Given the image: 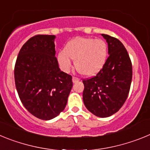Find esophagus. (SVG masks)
Here are the masks:
<instances>
[{"instance_id":"34e87169","label":"esophagus","mask_w":150,"mask_h":150,"mask_svg":"<svg viewBox=\"0 0 150 150\" xmlns=\"http://www.w3.org/2000/svg\"><path fill=\"white\" fill-rule=\"evenodd\" d=\"M72 81L74 83H77V82L79 81V78H76V77H73Z\"/></svg>"}]
</instances>
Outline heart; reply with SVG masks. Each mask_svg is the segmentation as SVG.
Instances as JSON below:
<instances>
[{"mask_svg": "<svg viewBox=\"0 0 150 150\" xmlns=\"http://www.w3.org/2000/svg\"><path fill=\"white\" fill-rule=\"evenodd\" d=\"M108 55L107 45L101 39L77 37L66 44L64 50L58 53V62L61 68L67 72L75 67L83 76H93L98 74L106 63Z\"/></svg>", "mask_w": 150, "mask_h": 150, "instance_id": "1", "label": "heart"}]
</instances>
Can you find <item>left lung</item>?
<instances>
[{"instance_id": "obj_1", "label": "left lung", "mask_w": 150, "mask_h": 150, "mask_svg": "<svg viewBox=\"0 0 150 150\" xmlns=\"http://www.w3.org/2000/svg\"><path fill=\"white\" fill-rule=\"evenodd\" d=\"M101 35L107 41L109 57L96 76L83 81V99L88 111L104 118L116 113L126 100L132 83V65L126 49L119 40Z\"/></svg>"}]
</instances>
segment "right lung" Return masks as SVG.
<instances>
[{
  "instance_id": "obj_1",
  "label": "right lung",
  "mask_w": 150,
  "mask_h": 150,
  "mask_svg": "<svg viewBox=\"0 0 150 150\" xmlns=\"http://www.w3.org/2000/svg\"><path fill=\"white\" fill-rule=\"evenodd\" d=\"M55 35L30 38L18 52L14 70L17 92L27 110L50 120L65 108L72 76L61 71L55 58Z\"/></svg>"
}]
</instances>
